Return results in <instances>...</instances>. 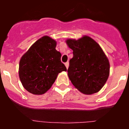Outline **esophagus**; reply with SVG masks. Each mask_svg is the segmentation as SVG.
<instances>
[{
  "label": "esophagus",
  "mask_w": 129,
  "mask_h": 129,
  "mask_svg": "<svg viewBox=\"0 0 129 129\" xmlns=\"http://www.w3.org/2000/svg\"><path fill=\"white\" fill-rule=\"evenodd\" d=\"M65 64V67H67V69H68V67H69V62H65V64Z\"/></svg>",
  "instance_id": "34e87169"
}]
</instances>
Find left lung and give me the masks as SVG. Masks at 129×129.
I'll return each instance as SVG.
<instances>
[{"label":"left lung","mask_w":129,"mask_h":129,"mask_svg":"<svg viewBox=\"0 0 129 129\" xmlns=\"http://www.w3.org/2000/svg\"><path fill=\"white\" fill-rule=\"evenodd\" d=\"M73 50L68 76L73 85L85 94L99 92L109 78L110 63L98 43L87 35L79 39H68Z\"/></svg>","instance_id":"left-lung-1"}]
</instances>
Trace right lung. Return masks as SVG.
I'll return each instance as SVG.
<instances>
[{
  "label": "right lung",
  "mask_w": 129,
  "mask_h": 129,
  "mask_svg": "<svg viewBox=\"0 0 129 129\" xmlns=\"http://www.w3.org/2000/svg\"><path fill=\"white\" fill-rule=\"evenodd\" d=\"M57 42L45 35L31 46L19 62V76L25 89L42 95L51 87L67 68L61 61V53L55 50Z\"/></svg>",
  "instance_id": "1"
}]
</instances>
